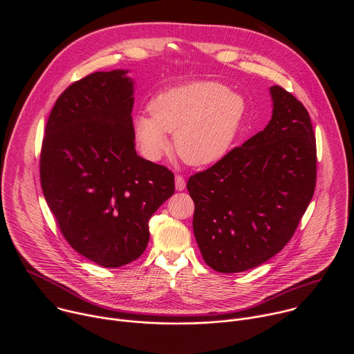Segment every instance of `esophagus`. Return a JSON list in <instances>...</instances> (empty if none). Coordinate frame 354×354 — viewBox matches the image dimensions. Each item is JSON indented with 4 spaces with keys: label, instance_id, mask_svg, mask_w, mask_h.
<instances>
[{
    "label": "esophagus",
    "instance_id": "34e87169",
    "mask_svg": "<svg viewBox=\"0 0 354 354\" xmlns=\"http://www.w3.org/2000/svg\"><path fill=\"white\" fill-rule=\"evenodd\" d=\"M175 187H176V190H179V192L186 187V180H185V178H183L182 175H176V176H175Z\"/></svg>",
    "mask_w": 354,
    "mask_h": 354
}]
</instances>
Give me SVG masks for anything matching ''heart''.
Listing matches in <instances>:
<instances>
[{
    "label": "heart",
    "instance_id": "heart-1",
    "mask_svg": "<svg viewBox=\"0 0 354 354\" xmlns=\"http://www.w3.org/2000/svg\"><path fill=\"white\" fill-rule=\"evenodd\" d=\"M245 99L221 82L196 81L157 93L149 113L134 118V134L148 160H160L174 134L179 157L196 167L220 161L232 145L245 116Z\"/></svg>",
    "mask_w": 354,
    "mask_h": 354
}]
</instances>
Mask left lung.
Segmentation results:
<instances>
[{
	"label": "left lung",
	"instance_id": "8db88e82",
	"mask_svg": "<svg viewBox=\"0 0 354 354\" xmlns=\"http://www.w3.org/2000/svg\"><path fill=\"white\" fill-rule=\"evenodd\" d=\"M265 130L192 175L193 232L220 273L257 268L292 238L317 185V142L307 109L279 85Z\"/></svg>",
	"mask_w": 354,
	"mask_h": 354
}]
</instances>
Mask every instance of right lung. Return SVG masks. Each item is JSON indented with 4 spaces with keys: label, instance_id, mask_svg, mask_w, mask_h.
Wrapping results in <instances>:
<instances>
[{
    "label": "right lung",
    "instance_id": "obj_1",
    "mask_svg": "<svg viewBox=\"0 0 354 354\" xmlns=\"http://www.w3.org/2000/svg\"><path fill=\"white\" fill-rule=\"evenodd\" d=\"M127 71H97L71 84L50 112L40 185L66 241L104 268L138 259L148 221L175 192L174 174L137 156Z\"/></svg>",
    "mask_w": 354,
    "mask_h": 354
}]
</instances>
